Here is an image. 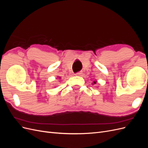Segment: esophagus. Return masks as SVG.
Masks as SVG:
<instances>
[{
    "label": "esophagus",
    "instance_id": "1",
    "mask_svg": "<svg viewBox=\"0 0 148 148\" xmlns=\"http://www.w3.org/2000/svg\"><path fill=\"white\" fill-rule=\"evenodd\" d=\"M82 75V71H79V72H77V73L75 74V75H77V76H81Z\"/></svg>",
    "mask_w": 148,
    "mask_h": 148
}]
</instances>
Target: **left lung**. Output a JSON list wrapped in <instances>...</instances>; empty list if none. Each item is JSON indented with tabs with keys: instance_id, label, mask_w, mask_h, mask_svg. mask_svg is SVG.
Wrapping results in <instances>:
<instances>
[{
	"instance_id": "8db88e82",
	"label": "left lung",
	"mask_w": 148,
	"mask_h": 148,
	"mask_svg": "<svg viewBox=\"0 0 148 148\" xmlns=\"http://www.w3.org/2000/svg\"><path fill=\"white\" fill-rule=\"evenodd\" d=\"M94 83H95H95H96V82H94Z\"/></svg>"
}]
</instances>
